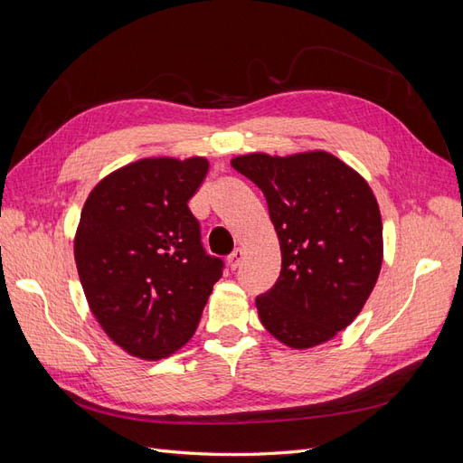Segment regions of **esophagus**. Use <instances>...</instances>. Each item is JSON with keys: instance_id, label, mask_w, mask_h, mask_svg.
<instances>
[{"instance_id": "34e87169", "label": "esophagus", "mask_w": 463, "mask_h": 463, "mask_svg": "<svg viewBox=\"0 0 463 463\" xmlns=\"http://www.w3.org/2000/svg\"><path fill=\"white\" fill-rule=\"evenodd\" d=\"M243 257H245V253H243V249H240L237 247L233 253L228 257V266H230V270H235V269H240V264H241V260H243Z\"/></svg>"}]
</instances>
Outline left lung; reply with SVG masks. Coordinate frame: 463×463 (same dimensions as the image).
<instances>
[{
    "label": "left lung",
    "instance_id": "8db88e82",
    "mask_svg": "<svg viewBox=\"0 0 463 463\" xmlns=\"http://www.w3.org/2000/svg\"><path fill=\"white\" fill-rule=\"evenodd\" d=\"M232 165L264 193L282 250L278 282L257 298L262 326L293 349L332 340L381 274L383 220L369 184L325 150L253 152Z\"/></svg>",
    "mask_w": 463,
    "mask_h": 463
}]
</instances>
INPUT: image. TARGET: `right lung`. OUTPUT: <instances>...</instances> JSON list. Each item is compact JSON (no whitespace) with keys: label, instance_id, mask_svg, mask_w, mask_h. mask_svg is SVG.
<instances>
[{"label":"right lung","instance_id":"obj_1","mask_svg":"<svg viewBox=\"0 0 463 463\" xmlns=\"http://www.w3.org/2000/svg\"><path fill=\"white\" fill-rule=\"evenodd\" d=\"M208 160L143 158L90 191L75 233L82 291L108 338L156 361L184 347L222 276L189 210Z\"/></svg>","mask_w":463,"mask_h":463}]
</instances>
